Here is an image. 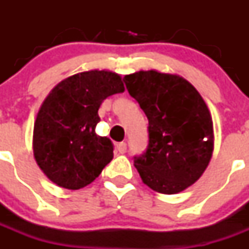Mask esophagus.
Returning a JSON list of instances; mask_svg holds the SVG:
<instances>
[{"label":"esophagus","mask_w":249,"mask_h":249,"mask_svg":"<svg viewBox=\"0 0 249 249\" xmlns=\"http://www.w3.org/2000/svg\"><path fill=\"white\" fill-rule=\"evenodd\" d=\"M116 148H117L118 153L123 155V153H126V151H127V144L124 143V142H121V143H117Z\"/></svg>","instance_id":"esophagus-1"}]
</instances>
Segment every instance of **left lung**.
I'll use <instances>...</instances> for the list:
<instances>
[{
  "mask_svg": "<svg viewBox=\"0 0 249 249\" xmlns=\"http://www.w3.org/2000/svg\"><path fill=\"white\" fill-rule=\"evenodd\" d=\"M123 80L148 118V148L135 157L142 182L162 195L182 192L198 181L212 158L210 109L199 92L178 74L149 70Z\"/></svg>",
  "mask_w": 249,
  "mask_h": 249,
  "instance_id": "obj_1",
  "label": "left lung"
}]
</instances>
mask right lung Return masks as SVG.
Masks as SVG:
<instances>
[{"label":"right lung","mask_w":249,"mask_h":249,"mask_svg":"<svg viewBox=\"0 0 249 249\" xmlns=\"http://www.w3.org/2000/svg\"><path fill=\"white\" fill-rule=\"evenodd\" d=\"M124 91L118 73L91 70L54 86L39 107L34 126V156L58 187L80 190L93 182L113 158V144L96 135L103 100Z\"/></svg>","instance_id":"obj_1"}]
</instances>
